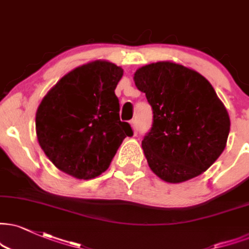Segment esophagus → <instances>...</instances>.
I'll use <instances>...</instances> for the list:
<instances>
[{
	"mask_svg": "<svg viewBox=\"0 0 249 249\" xmlns=\"http://www.w3.org/2000/svg\"><path fill=\"white\" fill-rule=\"evenodd\" d=\"M130 124H131V127H133L134 133L137 134V121H136V120H131Z\"/></svg>",
	"mask_w": 249,
	"mask_h": 249,
	"instance_id": "1",
	"label": "esophagus"
}]
</instances>
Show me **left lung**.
I'll return each instance as SVG.
<instances>
[{
	"mask_svg": "<svg viewBox=\"0 0 249 249\" xmlns=\"http://www.w3.org/2000/svg\"><path fill=\"white\" fill-rule=\"evenodd\" d=\"M134 81L152 107L142 148L153 173L178 183L207 171L222 155L230 133L228 110L210 83L167 61L142 67Z\"/></svg>",
	"mask_w": 249,
	"mask_h": 249,
	"instance_id": "1",
	"label": "left lung"
}]
</instances>
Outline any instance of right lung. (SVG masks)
<instances>
[{
  "mask_svg": "<svg viewBox=\"0 0 249 249\" xmlns=\"http://www.w3.org/2000/svg\"><path fill=\"white\" fill-rule=\"evenodd\" d=\"M124 70L94 61L63 76L46 94L36 115V136L50 160L77 179L105 172L127 136L128 122L120 120L115 88Z\"/></svg>",
  "mask_w": 249,
  "mask_h": 249,
  "instance_id": "obj_1",
  "label": "right lung"
}]
</instances>
